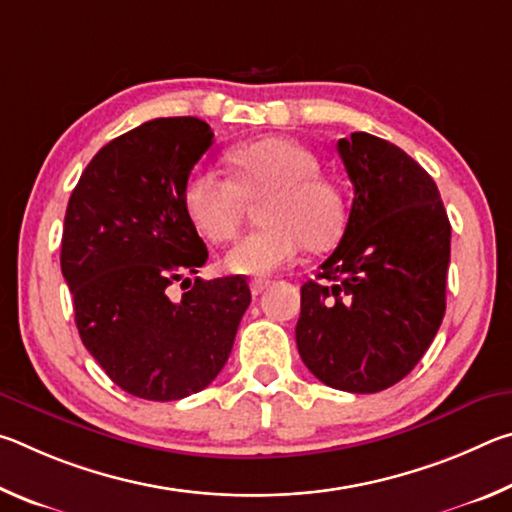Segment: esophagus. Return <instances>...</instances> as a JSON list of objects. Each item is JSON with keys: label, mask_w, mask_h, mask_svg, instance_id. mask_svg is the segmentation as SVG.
Instances as JSON below:
<instances>
[{"label": "esophagus", "mask_w": 512, "mask_h": 512, "mask_svg": "<svg viewBox=\"0 0 512 512\" xmlns=\"http://www.w3.org/2000/svg\"><path fill=\"white\" fill-rule=\"evenodd\" d=\"M268 284L271 282H268L266 277H253V280H250V291H253V296H259V293H262Z\"/></svg>", "instance_id": "34e87169"}]
</instances>
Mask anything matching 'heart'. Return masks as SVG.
I'll use <instances>...</instances> for the list:
<instances>
[{
    "instance_id": "heart-1",
    "label": "heart",
    "mask_w": 512,
    "mask_h": 512,
    "mask_svg": "<svg viewBox=\"0 0 512 512\" xmlns=\"http://www.w3.org/2000/svg\"><path fill=\"white\" fill-rule=\"evenodd\" d=\"M232 181L212 167L189 173L185 207L203 235L223 244L235 239L246 216V198L257 201L264 228L248 232L225 255L232 273L266 275L293 262L300 250L332 246L343 232L339 187L318 173V160L291 137L273 135L228 151Z\"/></svg>"
}]
</instances>
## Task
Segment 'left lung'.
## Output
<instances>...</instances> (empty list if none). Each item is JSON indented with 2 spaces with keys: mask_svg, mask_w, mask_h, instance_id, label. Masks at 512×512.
I'll use <instances>...</instances> for the list:
<instances>
[{
  "mask_svg": "<svg viewBox=\"0 0 512 512\" xmlns=\"http://www.w3.org/2000/svg\"><path fill=\"white\" fill-rule=\"evenodd\" d=\"M354 187L341 244L300 289L296 343L323 384L377 393L415 368L445 316L452 225L438 187L400 146L336 144Z\"/></svg>",
  "mask_w": 512,
  "mask_h": 512,
  "instance_id": "left-lung-1",
  "label": "left lung"
}]
</instances>
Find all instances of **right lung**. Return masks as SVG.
<instances>
[{"label":"right lung","instance_id":"obj_1","mask_svg":"<svg viewBox=\"0 0 512 512\" xmlns=\"http://www.w3.org/2000/svg\"><path fill=\"white\" fill-rule=\"evenodd\" d=\"M212 137L196 117L146 121L94 155L67 203L60 271L81 341L142 400H183L212 384L250 305L246 277H187L207 248L185 185ZM173 281L188 289L180 299Z\"/></svg>","mask_w":512,"mask_h":512}]
</instances>
